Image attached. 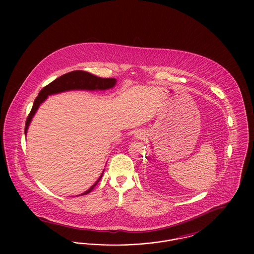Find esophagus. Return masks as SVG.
<instances>
[{
  "mask_svg": "<svg viewBox=\"0 0 254 254\" xmlns=\"http://www.w3.org/2000/svg\"><path fill=\"white\" fill-rule=\"evenodd\" d=\"M138 136H139V137H141V134H139V135H138Z\"/></svg>",
  "mask_w": 254,
  "mask_h": 254,
  "instance_id": "esophagus-1",
  "label": "esophagus"
}]
</instances>
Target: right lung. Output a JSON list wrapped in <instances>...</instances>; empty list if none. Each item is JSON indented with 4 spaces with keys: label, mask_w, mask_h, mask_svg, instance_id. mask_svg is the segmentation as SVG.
<instances>
[{
    "label": "right lung",
    "mask_w": 254,
    "mask_h": 254,
    "mask_svg": "<svg viewBox=\"0 0 254 254\" xmlns=\"http://www.w3.org/2000/svg\"><path fill=\"white\" fill-rule=\"evenodd\" d=\"M115 83H116V79H114V78H101V77H97L91 73L83 71V70H75V71L65 73V74L62 75L61 77L55 79L49 85H46L39 92V95L36 97V99L33 103V107L26 118L24 134H26L29 123L31 121L33 115L35 114L40 104L43 103L49 95L59 93V92L65 91V90H71V89H86V90L100 89V90H104V89H108V88L114 86ZM102 176H103V174L100 176V178L97 180L96 183L82 195L89 193L94 189L97 183L100 181Z\"/></svg>",
    "instance_id": "add662e5"
}]
</instances>
